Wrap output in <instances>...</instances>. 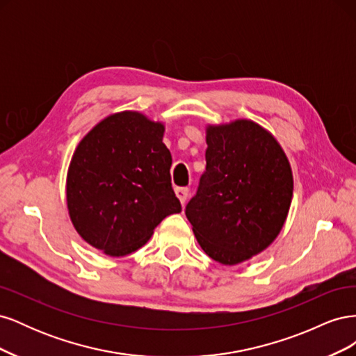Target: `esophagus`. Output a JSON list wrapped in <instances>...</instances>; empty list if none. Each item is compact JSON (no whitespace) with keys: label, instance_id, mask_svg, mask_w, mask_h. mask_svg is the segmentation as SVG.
Returning a JSON list of instances; mask_svg holds the SVG:
<instances>
[{"label":"esophagus","instance_id":"1","mask_svg":"<svg viewBox=\"0 0 356 356\" xmlns=\"http://www.w3.org/2000/svg\"><path fill=\"white\" fill-rule=\"evenodd\" d=\"M175 195H177V197L179 199L181 204H184L186 200H187V197H188V188H187V187H177V188H175Z\"/></svg>","mask_w":356,"mask_h":356}]
</instances>
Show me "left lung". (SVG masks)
I'll return each instance as SVG.
<instances>
[{
    "instance_id": "1",
    "label": "left lung",
    "mask_w": 356,
    "mask_h": 356,
    "mask_svg": "<svg viewBox=\"0 0 356 356\" xmlns=\"http://www.w3.org/2000/svg\"><path fill=\"white\" fill-rule=\"evenodd\" d=\"M207 170L186 215L202 250L234 266L281 233L293 199V172L275 136L252 120L207 127Z\"/></svg>"
}]
</instances>
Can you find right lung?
Listing matches in <instances>:
<instances>
[{
	"label": "right lung",
	"instance_id": "1",
	"mask_svg": "<svg viewBox=\"0 0 356 356\" xmlns=\"http://www.w3.org/2000/svg\"><path fill=\"white\" fill-rule=\"evenodd\" d=\"M163 134V123L123 111L104 118L75 148L67 175L70 218L106 255L139 250L161 220L181 212Z\"/></svg>",
	"mask_w": 356,
	"mask_h": 356
}]
</instances>
